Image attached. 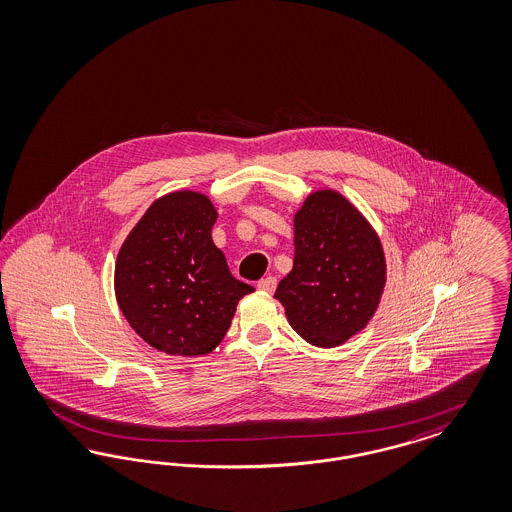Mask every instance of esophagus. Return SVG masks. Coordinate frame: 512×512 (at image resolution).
I'll use <instances>...</instances> for the list:
<instances>
[{
	"label": "esophagus",
	"instance_id": "1",
	"mask_svg": "<svg viewBox=\"0 0 512 512\" xmlns=\"http://www.w3.org/2000/svg\"><path fill=\"white\" fill-rule=\"evenodd\" d=\"M275 287H277V279L271 277V275L258 283V289L262 290V292H267V294H271V292L275 290Z\"/></svg>",
	"mask_w": 512,
	"mask_h": 512
}]
</instances>
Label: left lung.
I'll list each match as a JSON object with an SVG mask.
<instances>
[{"label":"left lung","instance_id":"8db88e82","mask_svg":"<svg viewBox=\"0 0 512 512\" xmlns=\"http://www.w3.org/2000/svg\"><path fill=\"white\" fill-rule=\"evenodd\" d=\"M386 287V258L375 227L334 189L312 191L294 214V262L275 298L290 327L317 348L361 333Z\"/></svg>","mask_w":512,"mask_h":512}]
</instances>
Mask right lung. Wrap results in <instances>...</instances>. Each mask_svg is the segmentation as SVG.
<instances>
[{"mask_svg": "<svg viewBox=\"0 0 512 512\" xmlns=\"http://www.w3.org/2000/svg\"><path fill=\"white\" fill-rule=\"evenodd\" d=\"M216 220L204 193L174 191L147 208L118 250V308L135 333L168 356L216 350L239 300L254 292L231 275L214 245Z\"/></svg>", "mask_w": 512, "mask_h": 512, "instance_id": "add662e5", "label": "right lung"}]
</instances>
